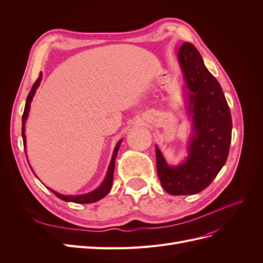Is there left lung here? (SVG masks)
Listing matches in <instances>:
<instances>
[{"label":"left lung","mask_w":263,"mask_h":263,"mask_svg":"<svg viewBox=\"0 0 263 263\" xmlns=\"http://www.w3.org/2000/svg\"><path fill=\"white\" fill-rule=\"evenodd\" d=\"M184 77L186 107L193 123V136L186 160L170 166L156 147L157 172L162 187L171 195H192L208 187L225 164L232 140V115L221 86L205 67L191 43L178 52Z\"/></svg>","instance_id":"1"}]
</instances>
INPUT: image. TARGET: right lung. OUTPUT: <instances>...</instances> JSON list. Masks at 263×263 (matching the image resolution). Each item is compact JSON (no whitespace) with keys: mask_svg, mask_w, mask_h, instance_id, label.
<instances>
[{"mask_svg":"<svg viewBox=\"0 0 263 263\" xmlns=\"http://www.w3.org/2000/svg\"><path fill=\"white\" fill-rule=\"evenodd\" d=\"M42 81V73L39 74V78L37 79V81L34 83L33 87H31L30 92L28 93V97L26 100V104H25V109H24V113H23V119H22V136H23V141H24V145L26 144V137H25V122L28 117V113H29V108H30V103L31 100H33L34 94L36 92V89L38 87L39 83ZM123 140V139H122ZM122 140H119L117 142V145L114 149V153H113V157H112V160H110L109 166H108V170L106 173V177L103 181L102 184L97 189L92 191V192L87 193V194H82V195H62L55 192V191L49 189L51 192L55 195L58 196L60 200L62 201H67V202H73V203H78V204H89V203H94L97 201H100L101 198H103L104 196H106L109 192L110 187H112L113 184V174H114V169H115V159L117 156V151L119 149V146L122 144ZM25 148V146H24Z\"/></svg>","mask_w":263,"mask_h":263,"instance_id":"add662e5","label":"right lung"}]
</instances>
